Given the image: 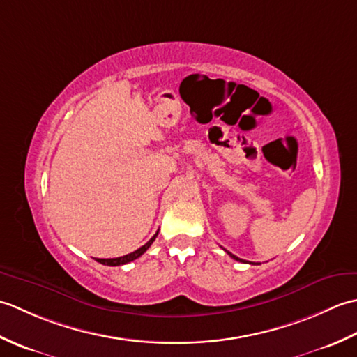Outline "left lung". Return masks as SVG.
<instances>
[{
  "label": "left lung",
  "instance_id": "1",
  "mask_svg": "<svg viewBox=\"0 0 357 357\" xmlns=\"http://www.w3.org/2000/svg\"><path fill=\"white\" fill-rule=\"evenodd\" d=\"M227 253H229V255H230V256L233 257V259H236V261H239V262H245L244 259H239V257H238V256H234V255H231L230 252H227ZM250 264H252V262H250Z\"/></svg>",
  "mask_w": 357,
  "mask_h": 357
}]
</instances>
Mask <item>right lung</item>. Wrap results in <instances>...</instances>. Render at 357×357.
Masks as SVG:
<instances>
[{
	"label": "right lung",
	"instance_id": "add662e5",
	"mask_svg": "<svg viewBox=\"0 0 357 357\" xmlns=\"http://www.w3.org/2000/svg\"><path fill=\"white\" fill-rule=\"evenodd\" d=\"M156 236H158V231H156L155 236L147 242L146 245H142L141 248L135 250L133 253H128V255L121 256V257H112V259H100V257H96V261L100 262V264H102V265H112V267H115V265H124V264L132 262V261H135V259H138V257H139L141 255H144V253L147 252V248H149L151 244H153V241L156 239Z\"/></svg>",
	"mask_w": 357,
	"mask_h": 357
}]
</instances>
